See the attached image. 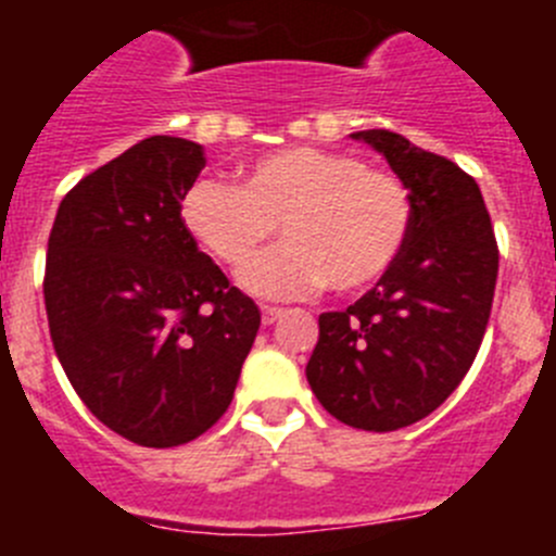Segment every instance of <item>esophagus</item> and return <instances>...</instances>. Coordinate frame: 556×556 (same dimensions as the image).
Listing matches in <instances>:
<instances>
[{"instance_id":"34e87169","label":"esophagus","mask_w":556,"mask_h":556,"mask_svg":"<svg viewBox=\"0 0 556 556\" xmlns=\"http://www.w3.org/2000/svg\"><path fill=\"white\" fill-rule=\"evenodd\" d=\"M281 314H283L281 306H262V320H264V326H273V323L278 320Z\"/></svg>"}]
</instances>
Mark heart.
Segmentation results:
<instances>
[{
	"label": "heart",
	"mask_w": 556,
	"mask_h": 556,
	"mask_svg": "<svg viewBox=\"0 0 556 556\" xmlns=\"http://www.w3.org/2000/svg\"><path fill=\"white\" fill-rule=\"evenodd\" d=\"M239 178V186L191 184L180 217L228 267L248 262L281 223L287 242L239 275L250 292L278 298L328 283L337 294H358L390 273L409 242L406 186L353 152L283 147L242 164Z\"/></svg>",
	"instance_id": "1"
}]
</instances>
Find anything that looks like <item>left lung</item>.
Here are the masks:
<instances>
[{"label":"left lung","mask_w":556,"mask_h":556,"mask_svg":"<svg viewBox=\"0 0 556 556\" xmlns=\"http://www.w3.org/2000/svg\"><path fill=\"white\" fill-rule=\"evenodd\" d=\"M412 198V230L390 273L345 312L320 314L306 365L337 420L395 431L424 420L459 387L488 331L498 244L479 184L454 161L392 130H358Z\"/></svg>","instance_id":"1"}]
</instances>
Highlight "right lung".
Returning a JSON list of instances; mask_svg holds the SVG:
<instances>
[{"instance_id": "right-lung-1", "label": "right lung", "mask_w": 556, "mask_h": 556, "mask_svg": "<svg viewBox=\"0 0 556 556\" xmlns=\"http://www.w3.org/2000/svg\"><path fill=\"white\" fill-rule=\"evenodd\" d=\"M203 166V144L150 136L68 191L47 244L63 372L100 424L147 448L217 424L262 326L180 217Z\"/></svg>"}]
</instances>
